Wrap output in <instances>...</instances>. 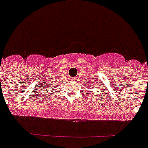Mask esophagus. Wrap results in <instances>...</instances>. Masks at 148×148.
Returning a JSON list of instances; mask_svg holds the SVG:
<instances>
[{"instance_id":"esophagus-1","label":"esophagus","mask_w":148,"mask_h":148,"mask_svg":"<svg viewBox=\"0 0 148 148\" xmlns=\"http://www.w3.org/2000/svg\"><path fill=\"white\" fill-rule=\"evenodd\" d=\"M76 79H77V78H74V80H76Z\"/></svg>"}]
</instances>
